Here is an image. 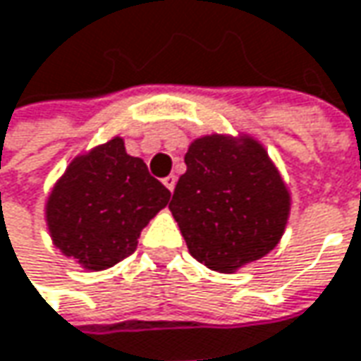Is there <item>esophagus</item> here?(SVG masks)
Instances as JSON below:
<instances>
[{"mask_svg":"<svg viewBox=\"0 0 361 361\" xmlns=\"http://www.w3.org/2000/svg\"><path fill=\"white\" fill-rule=\"evenodd\" d=\"M162 183H164V187L172 192L174 187H176V176H174V174H169V176H164V178H162Z\"/></svg>","mask_w":361,"mask_h":361,"instance_id":"obj_1","label":"esophagus"}]
</instances>
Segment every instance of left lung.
I'll return each mask as SVG.
<instances>
[{"label":"left lung","instance_id":"8db88e82","mask_svg":"<svg viewBox=\"0 0 361 361\" xmlns=\"http://www.w3.org/2000/svg\"><path fill=\"white\" fill-rule=\"evenodd\" d=\"M169 209L190 256L233 274L280 242L290 192L264 144L247 134L195 137Z\"/></svg>","mask_w":361,"mask_h":361}]
</instances>
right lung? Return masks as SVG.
<instances>
[{
    "mask_svg": "<svg viewBox=\"0 0 361 361\" xmlns=\"http://www.w3.org/2000/svg\"><path fill=\"white\" fill-rule=\"evenodd\" d=\"M169 199L171 190L116 135L71 160L46 199V226L63 256L99 272L134 252Z\"/></svg>",
    "mask_w": 361,
    "mask_h": 361,
    "instance_id": "right-lung-1",
    "label": "right lung"
}]
</instances>
